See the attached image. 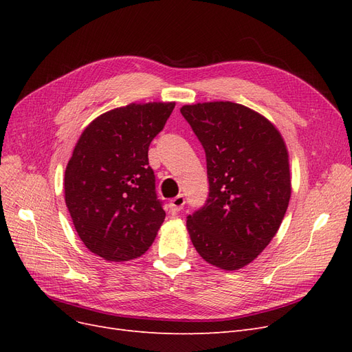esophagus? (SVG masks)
<instances>
[{
	"label": "esophagus",
	"instance_id": "obj_1",
	"mask_svg": "<svg viewBox=\"0 0 352 352\" xmlns=\"http://www.w3.org/2000/svg\"><path fill=\"white\" fill-rule=\"evenodd\" d=\"M185 206V197L184 195H177L172 201H170V210L172 212H179Z\"/></svg>",
	"mask_w": 352,
	"mask_h": 352
}]
</instances>
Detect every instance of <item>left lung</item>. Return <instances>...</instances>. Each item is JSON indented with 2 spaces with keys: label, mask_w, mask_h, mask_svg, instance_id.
Here are the masks:
<instances>
[{
  "label": "left lung",
  "mask_w": 352,
  "mask_h": 352,
  "mask_svg": "<svg viewBox=\"0 0 352 352\" xmlns=\"http://www.w3.org/2000/svg\"><path fill=\"white\" fill-rule=\"evenodd\" d=\"M180 113L206 151L208 198L188 216L197 252L223 270H238L267 247L291 198L289 155L279 131L242 104L184 105Z\"/></svg>",
  "instance_id": "1"
}]
</instances>
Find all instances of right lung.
Wrapping results in <instances>:
<instances>
[{
    "label": "right lung",
    "instance_id": "1",
    "mask_svg": "<svg viewBox=\"0 0 352 352\" xmlns=\"http://www.w3.org/2000/svg\"><path fill=\"white\" fill-rule=\"evenodd\" d=\"M175 102L129 104L91 122L65 175L66 206L79 238L107 261H129L151 247L164 221L148 148Z\"/></svg>",
    "mask_w": 352,
    "mask_h": 352
}]
</instances>
